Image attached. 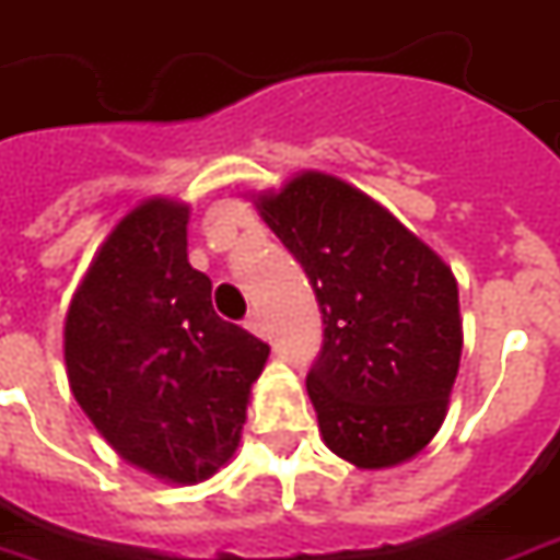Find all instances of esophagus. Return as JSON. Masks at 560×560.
<instances>
[{
	"instance_id": "34e87169",
	"label": "esophagus",
	"mask_w": 560,
	"mask_h": 560,
	"mask_svg": "<svg viewBox=\"0 0 560 560\" xmlns=\"http://www.w3.org/2000/svg\"><path fill=\"white\" fill-rule=\"evenodd\" d=\"M245 328H248L250 334H257V337H266V325H264V318H260V312H250L248 322H245Z\"/></svg>"
}]
</instances>
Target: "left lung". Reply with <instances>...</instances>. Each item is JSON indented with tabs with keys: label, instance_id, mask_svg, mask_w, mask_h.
<instances>
[{
	"label": "left lung",
	"instance_id": "8db88e82",
	"mask_svg": "<svg viewBox=\"0 0 560 560\" xmlns=\"http://www.w3.org/2000/svg\"><path fill=\"white\" fill-rule=\"evenodd\" d=\"M257 208L322 310L306 389L325 444L359 469L417 456L444 423L463 352L451 266L328 174H300Z\"/></svg>",
	"mask_w": 560,
	"mask_h": 560
}]
</instances>
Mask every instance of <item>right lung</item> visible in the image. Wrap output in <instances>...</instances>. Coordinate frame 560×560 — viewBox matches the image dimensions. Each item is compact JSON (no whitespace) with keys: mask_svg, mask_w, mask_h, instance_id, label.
Instances as JSON below:
<instances>
[{"mask_svg":"<svg viewBox=\"0 0 560 560\" xmlns=\"http://www.w3.org/2000/svg\"><path fill=\"white\" fill-rule=\"evenodd\" d=\"M189 208L152 199L109 232L63 328L70 389L128 463L196 485L238 447L269 343L223 322L186 260Z\"/></svg>","mask_w":560,"mask_h":560,"instance_id":"obj_1","label":"right lung"}]
</instances>
